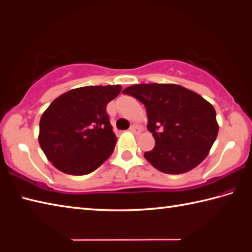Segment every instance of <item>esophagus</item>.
I'll list each match as a JSON object with an SVG mask.
<instances>
[{"label": "esophagus", "instance_id": "obj_1", "mask_svg": "<svg viewBox=\"0 0 252 252\" xmlns=\"http://www.w3.org/2000/svg\"><path fill=\"white\" fill-rule=\"evenodd\" d=\"M130 131H131L132 133H135V135H140L141 129H140V127H139V126L132 125V126L130 127Z\"/></svg>", "mask_w": 252, "mask_h": 252}]
</instances>
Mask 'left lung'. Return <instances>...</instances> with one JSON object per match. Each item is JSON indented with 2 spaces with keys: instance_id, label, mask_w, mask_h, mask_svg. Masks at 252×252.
Listing matches in <instances>:
<instances>
[{
  "instance_id": "8db88e82",
  "label": "left lung",
  "mask_w": 252,
  "mask_h": 252,
  "mask_svg": "<svg viewBox=\"0 0 252 252\" xmlns=\"http://www.w3.org/2000/svg\"><path fill=\"white\" fill-rule=\"evenodd\" d=\"M123 93L144 104L155 147L144 158L158 170L179 175L208 155L219 131L216 110L200 94L177 84H139Z\"/></svg>"
}]
</instances>
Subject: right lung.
I'll return each instance as SVG.
<instances>
[{"label":"right lung","mask_w":252,"mask_h":252,"mask_svg":"<svg viewBox=\"0 0 252 252\" xmlns=\"http://www.w3.org/2000/svg\"><path fill=\"white\" fill-rule=\"evenodd\" d=\"M121 91V85L74 88L44 111L38 143L56 168L68 175H87L110 158L116 136L107 104Z\"/></svg>","instance_id":"right-lung-1"}]
</instances>
